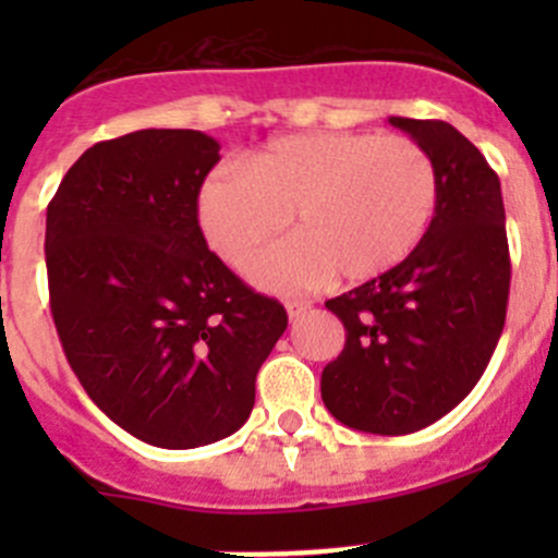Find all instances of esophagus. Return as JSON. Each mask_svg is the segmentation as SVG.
Listing matches in <instances>:
<instances>
[{"label":"esophagus","mask_w":558,"mask_h":558,"mask_svg":"<svg viewBox=\"0 0 558 558\" xmlns=\"http://www.w3.org/2000/svg\"><path fill=\"white\" fill-rule=\"evenodd\" d=\"M311 311V302L307 300H289L286 302V313H289V318H300L302 313Z\"/></svg>","instance_id":"obj_1"}]
</instances>
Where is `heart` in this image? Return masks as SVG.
Returning a JSON list of instances; mask_svg holds the SVG:
<instances>
[{
	"instance_id": "1",
	"label": "heart",
	"mask_w": 558,
	"mask_h": 558,
	"mask_svg": "<svg viewBox=\"0 0 558 558\" xmlns=\"http://www.w3.org/2000/svg\"><path fill=\"white\" fill-rule=\"evenodd\" d=\"M199 227L245 269L286 229L294 240L253 267L267 291L362 283L402 264L437 210V170L415 140L378 132L286 134L202 183Z\"/></svg>"
}]
</instances>
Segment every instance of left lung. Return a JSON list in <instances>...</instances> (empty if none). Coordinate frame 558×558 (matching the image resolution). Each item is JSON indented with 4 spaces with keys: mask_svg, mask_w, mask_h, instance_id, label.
<instances>
[{
    "mask_svg": "<svg viewBox=\"0 0 558 558\" xmlns=\"http://www.w3.org/2000/svg\"><path fill=\"white\" fill-rule=\"evenodd\" d=\"M388 123L435 161L437 210L402 264L326 302L345 348L320 373V399L351 429L410 435L451 413L488 367L510 253L502 189L481 150L446 121Z\"/></svg>",
    "mask_w": 558,
    "mask_h": 558,
    "instance_id": "1",
    "label": "left lung"
}]
</instances>
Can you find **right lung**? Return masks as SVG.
<instances>
[{
    "mask_svg": "<svg viewBox=\"0 0 558 558\" xmlns=\"http://www.w3.org/2000/svg\"><path fill=\"white\" fill-rule=\"evenodd\" d=\"M221 145L194 129H140L88 148L45 221L50 313L72 373L137 440L199 448L245 424L256 373L289 326L199 229Z\"/></svg>",
    "mask_w": 558,
    "mask_h": 558,
    "instance_id": "right-lung-1",
    "label": "right lung"
}]
</instances>
